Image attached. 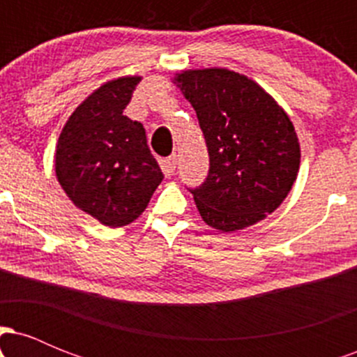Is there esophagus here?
I'll use <instances>...</instances> for the list:
<instances>
[{"label":"esophagus","instance_id":"esophagus-1","mask_svg":"<svg viewBox=\"0 0 357 357\" xmlns=\"http://www.w3.org/2000/svg\"><path fill=\"white\" fill-rule=\"evenodd\" d=\"M176 166H178V158H176V154L169 155V158L165 159V167H166V171H167V173H169V174L174 173Z\"/></svg>","mask_w":357,"mask_h":357}]
</instances>
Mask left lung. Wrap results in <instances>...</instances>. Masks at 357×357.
<instances>
[{"label": "left lung", "mask_w": 357, "mask_h": 357, "mask_svg": "<svg viewBox=\"0 0 357 357\" xmlns=\"http://www.w3.org/2000/svg\"><path fill=\"white\" fill-rule=\"evenodd\" d=\"M174 84L196 110L210 154L206 181L190 190L204 223L236 231L275 211L301 166L285 110L257 82L228 68L184 70Z\"/></svg>", "instance_id": "8db88e82"}]
</instances>
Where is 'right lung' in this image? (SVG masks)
Wrapping results in <instances>:
<instances>
[{
	"mask_svg": "<svg viewBox=\"0 0 357 357\" xmlns=\"http://www.w3.org/2000/svg\"><path fill=\"white\" fill-rule=\"evenodd\" d=\"M141 77L109 80L73 110L55 153L60 186L77 208L110 228L142 215L162 181L141 122L124 116Z\"/></svg>",
	"mask_w": 357,
	"mask_h": 357,
	"instance_id": "add662e5",
	"label": "right lung"
}]
</instances>
